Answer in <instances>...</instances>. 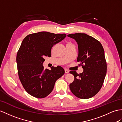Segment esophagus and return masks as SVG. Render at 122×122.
<instances>
[{
	"label": "esophagus",
	"instance_id": "obj_1",
	"mask_svg": "<svg viewBox=\"0 0 122 122\" xmlns=\"http://www.w3.org/2000/svg\"><path fill=\"white\" fill-rule=\"evenodd\" d=\"M69 71L68 70V69H65V73H69Z\"/></svg>",
	"mask_w": 122,
	"mask_h": 122
}]
</instances>
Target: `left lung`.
<instances>
[{"mask_svg": "<svg viewBox=\"0 0 122 122\" xmlns=\"http://www.w3.org/2000/svg\"><path fill=\"white\" fill-rule=\"evenodd\" d=\"M78 44L77 61L83 68L82 73L70 71L75 76L69 87L73 95L80 99L94 96L102 88L107 73V62L102 44L96 39L85 34L67 35Z\"/></svg>", "mask_w": 122, "mask_h": 122, "instance_id": "8db88e82", "label": "left lung"}]
</instances>
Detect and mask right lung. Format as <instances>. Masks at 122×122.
Instances as JSON below:
<instances>
[{
	"instance_id": "1",
	"label": "right lung",
	"mask_w": 122,
	"mask_h": 122,
	"mask_svg": "<svg viewBox=\"0 0 122 122\" xmlns=\"http://www.w3.org/2000/svg\"><path fill=\"white\" fill-rule=\"evenodd\" d=\"M65 34L41 31L29 34L24 39L16 55L17 72L25 91L32 96L43 98L51 93L55 82L64 75L61 67L44 69L45 56L51 57V49L63 40Z\"/></svg>"
}]
</instances>
